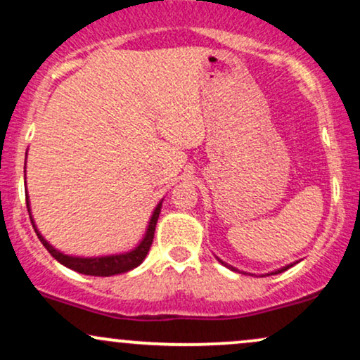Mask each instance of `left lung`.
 Segmentation results:
<instances>
[{
    "instance_id": "1",
    "label": "left lung",
    "mask_w": 360,
    "mask_h": 360,
    "mask_svg": "<svg viewBox=\"0 0 360 360\" xmlns=\"http://www.w3.org/2000/svg\"><path fill=\"white\" fill-rule=\"evenodd\" d=\"M225 266H226V264H225ZM291 266H292V264H291ZM291 266H286V267H283V269H279V271L272 272V274H279V272H283V271H286V269H289V267H291ZM226 267H230V266H226ZM232 269H233V267H232ZM233 271H235V269H233Z\"/></svg>"
}]
</instances>
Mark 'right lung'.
Wrapping results in <instances>:
<instances>
[{
    "label": "right lung",
    "instance_id": "add662e5",
    "mask_svg": "<svg viewBox=\"0 0 360 360\" xmlns=\"http://www.w3.org/2000/svg\"><path fill=\"white\" fill-rule=\"evenodd\" d=\"M27 208H28V196H27ZM160 208H162V203L157 205L155 212L150 218V223H148L146 237H143V240L140 242V245L135 247L131 252H127V254H120V255H106V257H94V259L93 257L91 259L71 257V255H64L60 254L59 250L53 249L51 243L45 240L42 235L39 233V230H35V232H37V237L40 238V242L44 243L45 249L49 250V254H51L56 260H59L60 264H64L65 267H69V269L76 272H81V274L103 276V278H106V276H115V274H122V272H128L142 264V260L146 259L148 249H150L152 240H154V232H155L157 220H159ZM28 212H30V210H28Z\"/></svg>",
    "mask_w": 360,
    "mask_h": 360
}]
</instances>
